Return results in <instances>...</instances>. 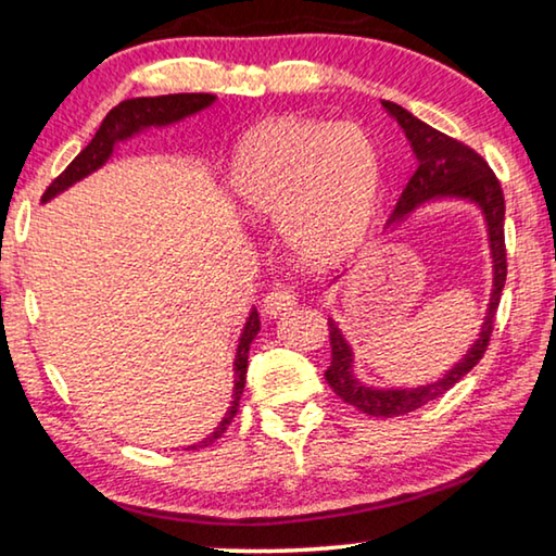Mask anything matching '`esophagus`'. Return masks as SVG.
I'll return each instance as SVG.
<instances>
[{"label": "esophagus", "mask_w": 556, "mask_h": 556, "mask_svg": "<svg viewBox=\"0 0 556 556\" xmlns=\"http://www.w3.org/2000/svg\"><path fill=\"white\" fill-rule=\"evenodd\" d=\"M295 303L298 298L293 290L280 286V288H273L266 295V301H263V311H266V315H270V318H278V315L293 311Z\"/></svg>", "instance_id": "1"}]
</instances>
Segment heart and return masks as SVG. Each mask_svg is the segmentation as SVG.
<instances>
[{"instance_id":"heart-1","label":"heart","mask_w":556,"mask_h":556,"mask_svg":"<svg viewBox=\"0 0 556 556\" xmlns=\"http://www.w3.org/2000/svg\"><path fill=\"white\" fill-rule=\"evenodd\" d=\"M380 189V151L348 122L270 118L243 136L230 164V191L245 216L278 224L288 249L313 266L361 249Z\"/></svg>"}]
</instances>
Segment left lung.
<instances>
[{
  "label": "left lung",
  "instance_id": "obj_1",
  "mask_svg": "<svg viewBox=\"0 0 556 556\" xmlns=\"http://www.w3.org/2000/svg\"><path fill=\"white\" fill-rule=\"evenodd\" d=\"M395 122L403 126L405 136L413 143V151L417 156V168L409 176L407 186L400 193L395 203V211L388 220L395 224L413 211L420 203L430 199H440V195H457V199L475 201L482 208L486 230H490V249H492V263H494V288L490 298V307H486V318L482 323L480 338L475 345L467 350L463 363H457L445 378L432 382V386L409 388V390H378L367 388L353 375V353L345 338L340 336L338 326L328 320L330 330V367L326 370V380L332 392L343 400V403L353 405L361 413L370 417H397L407 415L413 409L422 407L432 400L445 395V392L465 378L472 367L482 361L486 345H490L492 330H494V315H497L502 288L507 280V249H505V193H502L500 178L494 176L490 164L469 149L467 143L452 139V136L442 134L432 126H427L420 118H415L403 106L392 104V101H382Z\"/></svg>",
  "mask_w": 556,
  "mask_h": 556
}]
</instances>
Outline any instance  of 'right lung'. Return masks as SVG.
Segmentation results:
<instances>
[{"label": "right lung", "mask_w": 556, "mask_h": 556, "mask_svg": "<svg viewBox=\"0 0 556 556\" xmlns=\"http://www.w3.org/2000/svg\"><path fill=\"white\" fill-rule=\"evenodd\" d=\"M216 99L213 93H168V97H141V99H126L122 104L114 106L106 114L104 124L99 126V131L93 139L87 143V149H81L79 156H76L70 166H66L62 174H59L54 181L47 186L41 201H49L51 195H56L59 191L70 189L74 181L89 176L91 170H97L104 161L111 156L116 141L129 139L131 134L139 129H149V126H164L170 122H178V118L195 114V111L206 109L211 101ZM261 330V320H258V311L253 307L249 323L241 332V343H238V353H236V388H233V403H230L228 413L220 425L213 430L206 440H201L199 445H191V450H201L216 442L220 434L228 430V425L233 422V417L238 413V403H241L243 395V386H245V370H249V350L253 338L258 336Z\"/></svg>", "instance_id": "obj_1"}]
</instances>
